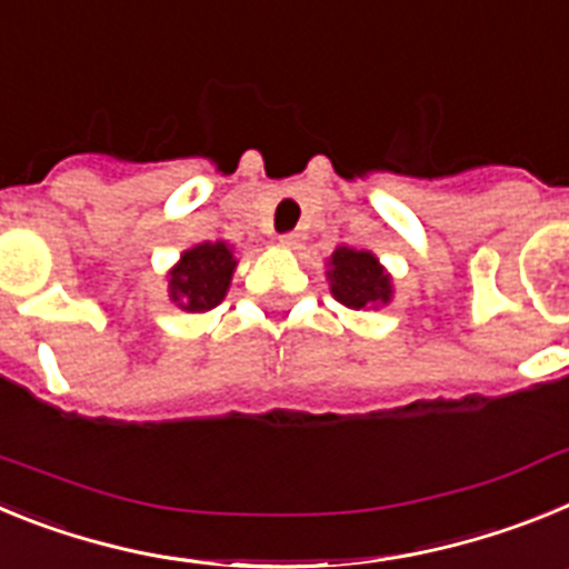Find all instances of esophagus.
<instances>
[{
    "label": "esophagus",
    "mask_w": 569,
    "mask_h": 569,
    "mask_svg": "<svg viewBox=\"0 0 569 569\" xmlns=\"http://www.w3.org/2000/svg\"><path fill=\"white\" fill-rule=\"evenodd\" d=\"M279 244L281 248H288V250H296L301 244V233H284L279 236Z\"/></svg>",
    "instance_id": "esophagus-1"
}]
</instances>
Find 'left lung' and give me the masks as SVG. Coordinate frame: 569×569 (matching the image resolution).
Here are the masks:
<instances>
[{
	"label": "left lung",
	"instance_id": "1",
	"mask_svg": "<svg viewBox=\"0 0 569 569\" xmlns=\"http://www.w3.org/2000/svg\"><path fill=\"white\" fill-rule=\"evenodd\" d=\"M330 293L347 310H379L393 301V276L370 250L336 248L328 259Z\"/></svg>",
	"mask_w": 569,
	"mask_h": 569
}]
</instances>
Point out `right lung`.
I'll list each match as a JSON object with an SVG mask.
<instances>
[{"mask_svg":"<svg viewBox=\"0 0 569 569\" xmlns=\"http://www.w3.org/2000/svg\"><path fill=\"white\" fill-rule=\"evenodd\" d=\"M236 253L228 241H202L182 250L168 270V296L184 313H208L222 305L236 273Z\"/></svg>","mask_w":569,"mask_h":569,"instance_id":"add662e5","label":"right lung"}]
</instances>
